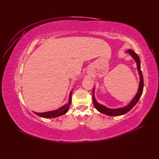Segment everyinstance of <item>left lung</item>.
I'll use <instances>...</instances> for the list:
<instances>
[{"mask_svg": "<svg viewBox=\"0 0 159 159\" xmlns=\"http://www.w3.org/2000/svg\"><path fill=\"white\" fill-rule=\"evenodd\" d=\"M127 53L131 55L134 60L136 61L137 64V70L139 71V75H140V83H139V89L137 91V93L136 94V95L134 96V98L132 99V101L131 102L129 103V104L127 105V106L123 107V108H118V109H109L107 108L106 107L103 106V105L99 104L96 100L95 99L94 97V88L93 89V103L94 104V106L95 107L96 109H97L98 111L102 113L103 114L107 115L109 116H119V115H121L123 114H125L126 113H127L128 111H129L134 105H136V103H137V102L139 101V98H141V96L143 93V74L142 71L141 70V61H140V58H139V56L136 54L135 52H133L132 50H128L127 51Z\"/></svg>", "mask_w": 159, "mask_h": 159, "instance_id": "left-lung-1", "label": "left lung"}]
</instances>
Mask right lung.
Listing matches in <instances>:
<instances>
[{
  "mask_svg": "<svg viewBox=\"0 0 159 159\" xmlns=\"http://www.w3.org/2000/svg\"><path fill=\"white\" fill-rule=\"evenodd\" d=\"M71 103V91L70 92V99H69V102L68 104L65 105L64 106L61 107L60 108H59L57 110H54V111H48V112H44V113H36L34 112V113L38 116H40L41 117H44V118H54V117H57L58 116H61L62 115H64L70 107V105Z\"/></svg>",
  "mask_w": 159,
  "mask_h": 159,
  "instance_id": "add662e5",
  "label": "right lung"
}]
</instances>
